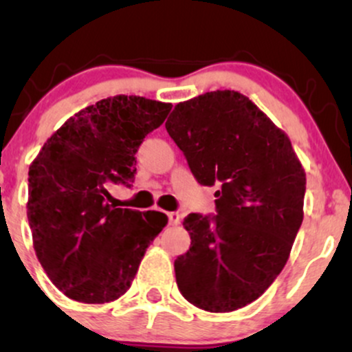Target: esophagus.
Wrapping results in <instances>:
<instances>
[{"label":"esophagus","mask_w":352,"mask_h":352,"mask_svg":"<svg viewBox=\"0 0 352 352\" xmlns=\"http://www.w3.org/2000/svg\"><path fill=\"white\" fill-rule=\"evenodd\" d=\"M167 217H168V223H170V225H179L180 223V215L177 212H168Z\"/></svg>","instance_id":"34e87169"}]
</instances>
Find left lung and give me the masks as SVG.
<instances>
[{
    "label": "left lung",
    "instance_id": "8db88e82",
    "mask_svg": "<svg viewBox=\"0 0 352 352\" xmlns=\"http://www.w3.org/2000/svg\"><path fill=\"white\" fill-rule=\"evenodd\" d=\"M217 215L190 213V250L175 260L180 293L228 313L260 298L285 268L302 221L306 175L288 135L246 96L213 91L177 104L165 122Z\"/></svg>",
    "mask_w": 352,
    "mask_h": 352
}]
</instances>
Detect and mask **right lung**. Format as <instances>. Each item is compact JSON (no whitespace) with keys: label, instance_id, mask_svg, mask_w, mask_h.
Listing matches in <instances>:
<instances>
[{"label":"right lung","instance_id":"obj_1","mask_svg":"<svg viewBox=\"0 0 352 352\" xmlns=\"http://www.w3.org/2000/svg\"><path fill=\"white\" fill-rule=\"evenodd\" d=\"M172 104L116 96L67 119L28 173V220L39 263L71 300L102 305L131 288L167 225L160 212L116 208L109 185L131 187L135 153Z\"/></svg>","mask_w":352,"mask_h":352}]
</instances>
